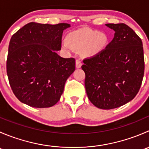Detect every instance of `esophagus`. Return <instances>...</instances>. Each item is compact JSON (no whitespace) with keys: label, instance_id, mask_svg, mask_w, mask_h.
<instances>
[{"label":"esophagus","instance_id":"esophagus-1","mask_svg":"<svg viewBox=\"0 0 149 149\" xmlns=\"http://www.w3.org/2000/svg\"><path fill=\"white\" fill-rule=\"evenodd\" d=\"M82 65V63H81V61L80 59H77L76 61V68H79L81 67Z\"/></svg>","mask_w":149,"mask_h":149}]
</instances>
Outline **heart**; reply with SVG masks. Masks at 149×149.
Here are the masks:
<instances>
[{"instance_id": "1", "label": "heart", "mask_w": 149, "mask_h": 149, "mask_svg": "<svg viewBox=\"0 0 149 149\" xmlns=\"http://www.w3.org/2000/svg\"><path fill=\"white\" fill-rule=\"evenodd\" d=\"M107 35L105 33L89 29H81L72 31L68 35L67 42L64 47L81 49L84 48V54L94 56L104 49L108 44Z\"/></svg>"}]
</instances>
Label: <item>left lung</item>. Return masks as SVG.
Instances as JSON below:
<instances>
[{"label": "left lung", "instance_id": "obj_1", "mask_svg": "<svg viewBox=\"0 0 149 149\" xmlns=\"http://www.w3.org/2000/svg\"><path fill=\"white\" fill-rule=\"evenodd\" d=\"M113 40L97 55L84 60L85 87L97 107L111 109L131 101L141 88L144 56L141 38L125 24H107Z\"/></svg>", "mask_w": 149, "mask_h": 149}]
</instances>
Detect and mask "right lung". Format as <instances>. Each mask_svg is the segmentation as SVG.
<instances>
[{
    "label": "right lung",
    "instance_id": "right-lung-1",
    "mask_svg": "<svg viewBox=\"0 0 149 149\" xmlns=\"http://www.w3.org/2000/svg\"><path fill=\"white\" fill-rule=\"evenodd\" d=\"M69 24L30 22L11 37L6 70L16 98L30 107L45 108L60 100L64 86L76 68L75 58L57 54Z\"/></svg>",
    "mask_w": 149,
    "mask_h": 149
}]
</instances>
